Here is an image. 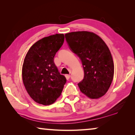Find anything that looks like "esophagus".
<instances>
[{
    "mask_svg": "<svg viewBox=\"0 0 135 135\" xmlns=\"http://www.w3.org/2000/svg\"><path fill=\"white\" fill-rule=\"evenodd\" d=\"M65 77H66V79H67V80H68L70 78V74H66Z\"/></svg>",
    "mask_w": 135,
    "mask_h": 135,
    "instance_id": "1",
    "label": "esophagus"
}]
</instances>
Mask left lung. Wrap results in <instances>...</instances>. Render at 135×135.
Instances as JSON below:
<instances>
[{
  "label": "left lung",
  "mask_w": 135,
  "mask_h": 135,
  "mask_svg": "<svg viewBox=\"0 0 135 135\" xmlns=\"http://www.w3.org/2000/svg\"><path fill=\"white\" fill-rule=\"evenodd\" d=\"M65 37L70 49L83 65L84 78L78 83L80 90L91 99L102 97L109 89L114 77V62L108 47L92 32H71Z\"/></svg>",
  "instance_id": "obj_1"
}]
</instances>
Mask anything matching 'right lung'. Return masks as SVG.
Instances as JSON below:
<instances>
[{
	"mask_svg": "<svg viewBox=\"0 0 135 135\" xmlns=\"http://www.w3.org/2000/svg\"><path fill=\"white\" fill-rule=\"evenodd\" d=\"M64 42L63 34L45 37L32 46L25 57L22 80L27 92L37 103L52 104L62 93L67 80L60 74L54 59Z\"/></svg>",
	"mask_w": 135,
	"mask_h": 135,
	"instance_id": "obj_1",
	"label": "right lung"
}]
</instances>
